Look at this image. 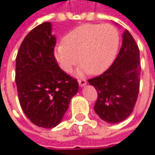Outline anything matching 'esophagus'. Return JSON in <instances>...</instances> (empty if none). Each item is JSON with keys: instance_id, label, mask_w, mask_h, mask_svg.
Segmentation results:
<instances>
[{"instance_id": "34e87169", "label": "esophagus", "mask_w": 155, "mask_h": 155, "mask_svg": "<svg viewBox=\"0 0 155 155\" xmlns=\"http://www.w3.org/2000/svg\"><path fill=\"white\" fill-rule=\"evenodd\" d=\"M78 82H79V85H80L81 87H84V86L87 84V81H86V80H84V79L79 80V81H78Z\"/></svg>"}]
</instances>
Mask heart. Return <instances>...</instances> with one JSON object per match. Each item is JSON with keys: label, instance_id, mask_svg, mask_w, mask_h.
Returning a JSON list of instances; mask_svg holds the SVG:
<instances>
[{"label": "heart", "instance_id": "b5f03b06", "mask_svg": "<svg viewBox=\"0 0 155 155\" xmlns=\"http://www.w3.org/2000/svg\"><path fill=\"white\" fill-rule=\"evenodd\" d=\"M64 41L54 49L55 58L63 71L72 72L81 61L78 75L101 74L115 58L120 37L111 25L86 24L68 33Z\"/></svg>", "mask_w": 155, "mask_h": 155}]
</instances>
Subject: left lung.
<instances>
[{"label":"left lung","instance_id":"left-lung-1","mask_svg":"<svg viewBox=\"0 0 155 155\" xmlns=\"http://www.w3.org/2000/svg\"><path fill=\"white\" fill-rule=\"evenodd\" d=\"M140 72L139 49L132 35L125 30L114 62L104 74L89 80L97 92L94 110L100 119L119 123L130 115L138 96Z\"/></svg>","mask_w":155,"mask_h":155}]
</instances>
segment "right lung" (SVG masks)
<instances>
[{
	"label": "right lung",
	"instance_id": "1",
	"mask_svg": "<svg viewBox=\"0 0 155 155\" xmlns=\"http://www.w3.org/2000/svg\"><path fill=\"white\" fill-rule=\"evenodd\" d=\"M52 25L44 22L25 37L16 58V84L25 116L35 125L51 129L59 124L77 81L61 70L54 57L56 37Z\"/></svg>",
	"mask_w": 155,
	"mask_h": 155
}]
</instances>
